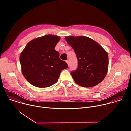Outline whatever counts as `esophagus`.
<instances>
[{"instance_id": "1", "label": "esophagus", "mask_w": 131, "mask_h": 131, "mask_svg": "<svg viewBox=\"0 0 131 131\" xmlns=\"http://www.w3.org/2000/svg\"><path fill=\"white\" fill-rule=\"evenodd\" d=\"M66 62L67 63V65H69V61H68V60H67V61H66Z\"/></svg>"}]
</instances>
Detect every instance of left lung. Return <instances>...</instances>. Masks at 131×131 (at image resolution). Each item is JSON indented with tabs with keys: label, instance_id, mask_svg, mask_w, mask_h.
<instances>
[{
	"label": "left lung",
	"instance_id": "left-lung-1",
	"mask_svg": "<svg viewBox=\"0 0 131 131\" xmlns=\"http://www.w3.org/2000/svg\"><path fill=\"white\" fill-rule=\"evenodd\" d=\"M65 40L74 50L78 59L77 69L71 72L79 85L90 88L101 82L108 68L107 52L97 42L85 36H67Z\"/></svg>",
	"mask_w": 131,
	"mask_h": 131
}]
</instances>
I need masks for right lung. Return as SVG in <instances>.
<instances>
[{
    "label": "right lung",
    "instance_id": "add662e5",
    "mask_svg": "<svg viewBox=\"0 0 131 131\" xmlns=\"http://www.w3.org/2000/svg\"><path fill=\"white\" fill-rule=\"evenodd\" d=\"M60 37L47 35L29 41L20 57L21 70L25 78L38 88L49 87L57 83L67 63L60 59L54 48Z\"/></svg>",
    "mask_w": 131,
    "mask_h": 131
}]
</instances>
